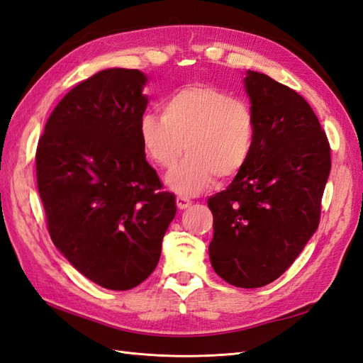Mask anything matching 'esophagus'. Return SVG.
I'll list each match as a JSON object with an SVG mask.
<instances>
[{
	"label": "esophagus",
	"mask_w": 363,
	"mask_h": 363,
	"mask_svg": "<svg viewBox=\"0 0 363 363\" xmlns=\"http://www.w3.org/2000/svg\"><path fill=\"white\" fill-rule=\"evenodd\" d=\"M175 203H177V207L179 208H182V211H183V208H186V207H189L191 206V200L188 199V196H183V195H179L177 196V199H175Z\"/></svg>",
	"instance_id": "34e87169"
}]
</instances>
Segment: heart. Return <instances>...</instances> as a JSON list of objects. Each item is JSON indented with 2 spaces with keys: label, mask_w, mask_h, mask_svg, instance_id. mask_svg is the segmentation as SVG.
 <instances>
[{
  "label": "heart",
  "mask_w": 363,
  "mask_h": 363,
  "mask_svg": "<svg viewBox=\"0 0 363 363\" xmlns=\"http://www.w3.org/2000/svg\"><path fill=\"white\" fill-rule=\"evenodd\" d=\"M139 138L145 155L163 169L172 168L188 150L167 183L179 194L196 195L213 179L228 182L242 172L255 148L256 116L244 100L194 83L164 98L162 115L142 116Z\"/></svg>",
  "instance_id": "heart-1"
}]
</instances>
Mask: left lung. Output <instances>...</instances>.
Returning a JSON list of instances; mask_svg holds the SVG:
<instances>
[{
    "mask_svg": "<svg viewBox=\"0 0 363 363\" xmlns=\"http://www.w3.org/2000/svg\"><path fill=\"white\" fill-rule=\"evenodd\" d=\"M256 116L251 157L225 191L207 200L215 272L236 288L279 279L316 232L330 174V144L304 98L271 77L248 71Z\"/></svg>",
    "mask_w": 363,
    "mask_h": 363,
    "instance_id": "1",
    "label": "left lung"
}]
</instances>
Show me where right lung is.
Here are the masks:
<instances>
[{"label":"right lung","instance_id":"obj_1","mask_svg":"<svg viewBox=\"0 0 363 363\" xmlns=\"http://www.w3.org/2000/svg\"><path fill=\"white\" fill-rule=\"evenodd\" d=\"M145 83L140 71L123 68L79 83L54 107L36 150L54 245L84 277L112 291L148 279L177 212L140 144Z\"/></svg>","mask_w":363,"mask_h":363}]
</instances>
